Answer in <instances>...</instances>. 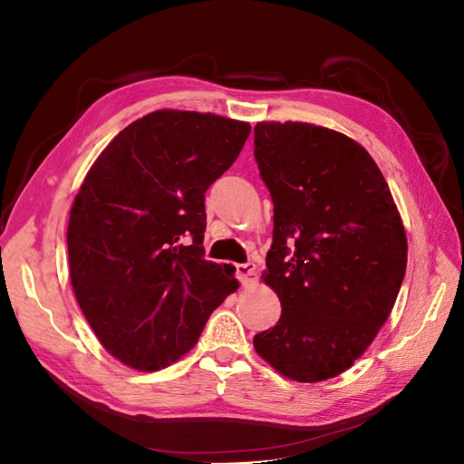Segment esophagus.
I'll list each match as a JSON object with an SVG mask.
<instances>
[{"mask_svg":"<svg viewBox=\"0 0 464 464\" xmlns=\"http://www.w3.org/2000/svg\"><path fill=\"white\" fill-rule=\"evenodd\" d=\"M236 273H237V278L242 280V285H246V286L257 283L256 263H240V265H236Z\"/></svg>","mask_w":464,"mask_h":464,"instance_id":"34e87169","label":"esophagus"}]
</instances>
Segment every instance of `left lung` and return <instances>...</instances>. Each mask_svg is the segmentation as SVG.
Masks as SVG:
<instances>
[{
	"label": "left lung",
	"mask_w": 464,
	"mask_h": 464,
	"mask_svg": "<svg viewBox=\"0 0 464 464\" xmlns=\"http://www.w3.org/2000/svg\"><path fill=\"white\" fill-rule=\"evenodd\" d=\"M256 160L275 205L263 283L283 305L256 353L292 382H325L366 353L395 305L404 224L375 160L344 133L259 121Z\"/></svg>",
	"instance_id": "8db88e82"
}]
</instances>
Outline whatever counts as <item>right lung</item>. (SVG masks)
<instances>
[{
  "label": "right lung",
  "mask_w": 464,
  "mask_h": 464,
  "mask_svg": "<svg viewBox=\"0 0 464 464\" xmlns=\"http://www.w3.org/2000/svg\"><path fill=\"white\" fill-rule=\"evenodd\" d=\"M251 125L157 110L98 154L67 224L77 304L108 353L157 372L198 344L237 290L232 265L207 261L205 191L240 154Z\"/></svg>",
  "instance_id": "1"
}]
</instances>
